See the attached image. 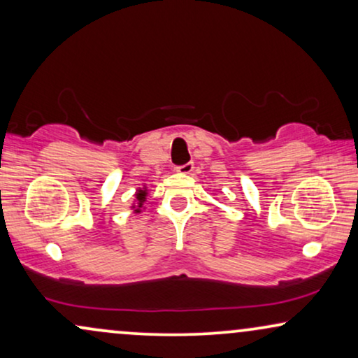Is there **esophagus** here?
<instances>
[{
  "label": "esophagus",
  "mask_w": 358,
  "mask_h": 358,
  "mask_svg": "<svg viewBox=\"0 0 358 358\" xmlns=\"http://www.w3.org/2000/svg\"><path fill=\"white\" fill-rule=\"evenodd\" d=\"M193 169H194V165H193V162H188V164H185V165H180V166H176V171H178V173H182V175H189L193 171Z\"/></svg>",
  "instance_id": "obj_1"
}]
</instances>
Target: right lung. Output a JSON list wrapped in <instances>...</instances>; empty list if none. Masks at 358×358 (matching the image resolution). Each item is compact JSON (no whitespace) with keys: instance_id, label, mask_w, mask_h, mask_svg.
Listing matches in <instances>:
<instances>
[{"instance_id":"right-lung-1","label":"right lung","mask_w":358,"mask_h":358,"mask_svg":"<svg viewBox=\"0 0 358 358\" xmlns=\"http://www.w3.org/2000/svg\"><path fill=\"white\" fill-rule=\"evenodd\" d=\"M147 200V189L143 188V189H137V193H135V201L137 203H134V213H140L142 211V208H143V201Z\"/></svg>"}]
</instances>
